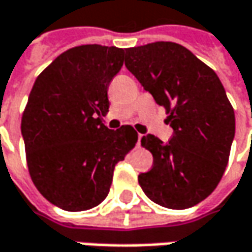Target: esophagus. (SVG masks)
<instances>
[{
  "label": "esophagus",
  "mask_w": 252,
  "mask_h": 252,
  "mask_svg": "<svg viewBox=\"0 0 252 252\" xmlns=\"http://www.w3.org/2000/svg\"><path fill=\"white\" fill-rule=\"evenodd\" d=\"M141 137H143V134H140V133H138V138H137V147H140V143H141Z\"/></svg>",
  "instance_id": "esophagus-1"
}]
</instances>
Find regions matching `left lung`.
<instances>
[{
  "instance_id": "1",
  "label": "left lung",
  "mask_w": 252,
  "mask_h": 252,
  "mask_svg": "<svg viewBox=\"0 0 252 252\" xmlns=\"http://www.w3.org/2000/svg\"><path fill=\"white\" fill-rule=\"evenodd\" d=\"M125 65L173 129L168 143L141 138L153 168L138 185L155 204L186 209L205 200L223 176L234 137V111L217 73L186 47L157 41L125 50Z\"/></svg>"
}]
</instances>
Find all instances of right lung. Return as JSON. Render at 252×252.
I'll use <instances>...</instances> for the list:
<instances>
[{
  "instance_id": "obj_1",
  "label": "right lung",
  "mask_w": 252,
  "mask_h": 252,
  "mask_svg": "<svg viewBox=\"0 0 252 252\" xmlns=\"http://www.w3.org/2000/svg\"><path fill=\"white\" fill-rule=\"evenodd\" d=\"M125 50L87 44L62 52L35 79L22 115L29 175L59 208H94L109 193L115 165L136 146L130 125L111 130L108 87Z\"/></svg>"
}]
</instances>
